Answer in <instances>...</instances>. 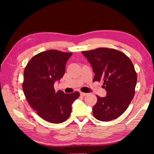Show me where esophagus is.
I'll return each instance as SVG.
<instances>
[{"instance_id":"34e87169","label":"esophagus","mask_w":154,"mask_h":154,"mask_svg":"<svg viewBox=\"0 0 154 154\" xmlns=\"http://www.w3.org/2000/svg\"><path fill=\"white\" fill-rule=\"evenodd\" d=\"M88 94H87V93H84V92H80V95L81 96H85L86 95H87Z\"/></svg>"}]
</instances>
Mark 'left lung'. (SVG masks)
Segmentation results:
<instances>
[{"instance_id":"obj_1","label":"left lung","mask_w":154,"mask_h":154,"mask_svg":"<svg viewBox=\"0 0 154 154\" xmlns=\"http://www.w3.org/2000/svg\"><path fill=\"white\" fill-rule=\"evenodd\" d=\"M82 54L91 65L95 74L93 82H103L106 97L97 96L92 108L94 116L101 122L118 118L127 110L133 100L137 74L130 58L120 51L98 48Z\"/></svg>"}]
</instances>
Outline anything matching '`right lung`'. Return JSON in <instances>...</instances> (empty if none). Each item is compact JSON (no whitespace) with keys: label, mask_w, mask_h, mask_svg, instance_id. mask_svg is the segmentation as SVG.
<instances>
[{"label":"right lung","mask_w":154,"mask_h":154,"mask_svg":"<svg viewBox=\"0 0 154 154\" xmlns=\"http://www.w3.org/2000/svg\"><path fill=\"white\" fill-rule=\"evenodd\" d=\"M72 54L58 50L44 51L32 57L24 70L22 87L26 99L40 117L49 123L65 122L80 96L78 92L65 94L54 88V83L63 76Z\"/></svg>","instance_id":"obj_1"}]
</instances>
